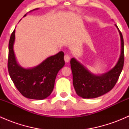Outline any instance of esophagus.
Returning <instances> with one entry per match:
<instances>
[{"label": "esophagus", "mask_w": 129, "mask_h": 129, "mask_svg": "<svg viewBox=\"0 0 129 129\" xmlns=\"http://www.w3.org/2000/svg\"><path fill=\"white\" fill-rule=\"evenodd\" d=\"M70 59H71V57H70L69 55L68 54H66L64 56V60L66 62H69L70 61Z\"/></svg>", "instance_id": "34e87169"}]
</instances>
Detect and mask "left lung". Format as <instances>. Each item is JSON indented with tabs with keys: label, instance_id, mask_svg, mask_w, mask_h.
Listing matches in <instances>:
<instances>
[{
	"label": "left lung",
	"instance_id": "left-lung-1",
	"mask_svg": "<svg viewBox=\"0 0 129 129\" xmlns=\"http://www.w3.org/2000/svg\"><path fill=\"white\" fill-rule=\"evenodd\" d=\"M115 25L120 35L121 51L119 60L112 69L103 74L96 75L75 58H71L73 85L77 94L82 98L93 99L103 95L113 89L119 79L124 62L123 39L118 27Z\"/></svg>",
	"mask_w": 129,
	"mask_h": 129
}]
</instances>
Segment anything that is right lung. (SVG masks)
I'll return each instance as SVG.
<instances>
[{
  "mask_svg": "<svg viewBox=\"0 0 129 129\" xmlns=\"http://www.w3.org/2000/svg\"><path fill=\"white\" fill-rule=\"evenodd\" d=\"M15 32L14 30L9 44L8 70L10 78L18 90L25 97L30 99H44L51 94L57 74L64 66V53L60 51L56 55L47 57L34 67L24 68L19 64L14 53Z\"/></svg>",
  "mask_w": 129,
  "mask_h": 129,
  "instance_id": "obj_1",
  "label": "right lung"
}]
</instances>
